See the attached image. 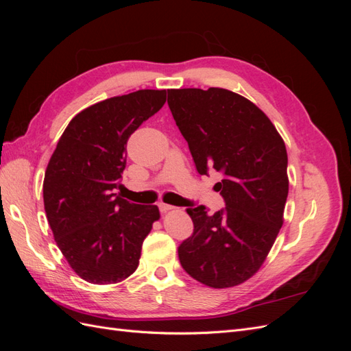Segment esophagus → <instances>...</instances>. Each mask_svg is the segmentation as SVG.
Instances as JSON below:
<instances>
[{
	"label": "esophagus",
	"instance_id": "esophagus-1",
	"mask_svg": "<svg viewBox=\"0 0 351 351\" xmlns=\"http://www.w3.org/2000/svg\"><path fill=\"white\" fill-rule=\"evenodd\" d=\"M158 206H159V210H161V212H168V210L174 209V206L168 205V204H164V202H161V204H158Z\"/></svg>",
	"mask_w": 351,
	"mask_h": 351
}]
</instances>
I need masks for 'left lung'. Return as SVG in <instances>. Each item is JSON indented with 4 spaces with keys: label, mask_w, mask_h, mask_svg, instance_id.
Returning <instances> with one entry per match:
<instances>
[{
    "label": "left lung",
    "mask_w": 351,
    "mask_h": 351,
    "mask_svg": "<svg viewBox=\"0 0 351 351\" xmlns=\"http://www.w3.org/2000/svg\"><path fill=\"white\" fill-rule=\"evenodd\" d=\"M168 107L199 174H222L226 208L209 215L187 208L193 234L178 246L183 269L212 289H227L262 267L282 226L289 177L280 133L256 105L227 89H169Z\"/></svg>",
    "instance_id": "1"
}]
</instances>
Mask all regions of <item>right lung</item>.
<instances>
[{"mask_svg":"<svg viewBox=\"0 0 351 351\" xmlns=\"http://www.w3.org/2000/svg\"><path fill=\"white\" fill-rule=\"evenodd\" d=\"M167 90L142 89L80 111L66 127L44 178V205L61 253L80 278L115 284L136 271L156 205L117 192L132 133L164 107Z\"/></svg>","mask_w":351,"mask_h":351,"instance_id":"right-lung-1","label":"right lung"}]
</instances>
